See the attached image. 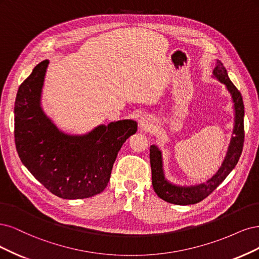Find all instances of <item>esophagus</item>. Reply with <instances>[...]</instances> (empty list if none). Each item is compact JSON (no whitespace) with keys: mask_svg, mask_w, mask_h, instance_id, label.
Returning <instances> with one entry per match:
<instances>
[{"mask_svg":"<svg viewBox=\"0 0 259 259\" xmlns=\"http://www.w3.org/2000/svg\"><path fill=\"white\" fill-rule=\"evenodd\" d=\"M139 126L142 130H148L149 127L152 126V120L149 119L147 116H143V117H141L139 120Z\"/></svg>","mask_w":259,"mask_h":259,"instance_id":"34e87169","label":"esophagus"}]
</instances>
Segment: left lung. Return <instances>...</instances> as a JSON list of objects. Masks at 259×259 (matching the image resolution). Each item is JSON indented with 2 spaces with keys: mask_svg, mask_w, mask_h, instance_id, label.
Masks as SVG:
<instances>
[{
  "mask_svg": "<svg viewBox=\"0 0 259 259\" xmlns=\"http://www.w3.org/2000/svg\"><path fill=\"white\" fill-rule=\"evenodd\" d=\"M212 77L218 79L225 85L231 97L233 103V112H235V121H233V130L230 139V143L227 149L226 156L222 162L221 168L218 170L211 179L206 182L199 183L195 185H178L170 182L165 178L163 170L162 152L157 145H151L149 149V159L152 166V180L153 188L158 197L164 201L178 204L188 205L202 201L208 195L218 188L228 174L235 169L239 158L243 149L244 142V105L240 91L232 84L228 77V74L223 63L218 60L213 70Z\"/></svg>",
  "mask_w": 259,
  "mask_h": 259,
  "instance_id": "left-lung-1",
  "label": "left lung"
}]
</instances>
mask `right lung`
Segmentation results:
<instances>
[{"label": "right lung", "mask_w": 259, "mask_h": 259, "mask_svg": "<svg viewBox=\"0 0 259 259\" xmlns=\"http://www.w3.org/2000/svg\"><path fill=\"white\" fill-rule=\"evenodd\" d=\"M49 61L33 69L15 101V143L23 165L52 194L84 199L105 189L116 157L138 122L122 119L99 124L85 135L60 130L41 107Z\"/></svg>", "instance_id": "1"}]
</instances>
